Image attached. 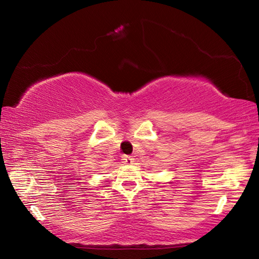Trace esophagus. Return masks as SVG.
I'll return each instance as SVG.
<instances>
[{
	"label": "esophagus",
	"instance_id": "obj_1",
	"mask_svg": "<svg viewBox=\"0 0 259 259\" xmlns=\"http://www.w3.org/2000/svg\"><path fill=\"white\" fill-rule=\"evenodd\" d=\"M122 160H123V163L125 164H133L134 163V157L129 155H123L122 156Z\"/></svg>",
	"mask_w": 259,
	"mask_h": 259
}]
</instances>
